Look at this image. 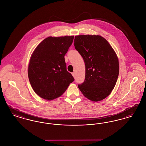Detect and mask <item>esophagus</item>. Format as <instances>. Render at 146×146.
Here are the masks:
<instances>
[{
	"mask_svg": "<svg viewBox=\"0 0 146 146\" xmlns=\"http://www.w3.org/2000/svg\"><path fill=\"white\" fill-rule=\"evenodd\" d=\"M72 76H73L74 78H75L76 75H75V73H72Z\"/></svg>",
	"mask_w": 146,
	"mask_h": 146,
	"instance_id": "esophagus-1",
	"label": "esophagus"
}]
</instances>
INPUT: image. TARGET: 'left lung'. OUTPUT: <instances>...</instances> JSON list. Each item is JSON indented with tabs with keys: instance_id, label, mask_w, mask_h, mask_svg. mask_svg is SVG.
I'll return each mask as SVG.
<instances>
[{
	"instance_id": "obj_1",
	"label": "left lung",
	"mask_w": 146,
	"mask_h": 146,
	"mask_svg": "<svg viewBox=\"0 0 146 146\" xmlns=\"http://www.w3.org/2000/svg\"><path fill=\"white\" fill-rule=\"evenodd\" d=\"M74 46L85 64L84 83L78 85L84 96L92 101L109 96L118 79V58L110 43L98 35L75 36Z\"/></svg>"
}]
</instances>
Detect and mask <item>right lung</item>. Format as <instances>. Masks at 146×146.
Returning a JSON list of instances; mask_svg holds the SVG:
<instances>
[{"mask_svg": "<svg viewBox=\"0 0 146 146\" xmlns=\"http://www.w3.org/2000/svg\"><path fill=\"white\" fill-rule=\"evenodd\" d=\"M74 36H49L32 54L28 65L29 80L35 92L45 100L61 96L74 80L67 70L64 57Z\"/></svg>", "mask_w": 146, "mask_h": 146, "instance_id": "add662e5", "label": "right lung"}]
</instances>
